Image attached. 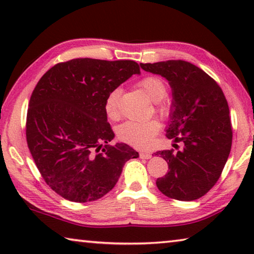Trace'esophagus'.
Instances as JSON below:
<instances>
[{"instance_id": "esophagus-1", "label": "esophagus", "mask_w": 254, "mask_h": 254, "mask_svg": "<svg viewBox=\"0 0 254 254\" xmlns=\"http://www.w3.org/2000/svg\"><path fill=\"white\" fill-rule=\"evenodd\" d=\"M140 157L143 158V159H150L152 157V154L150 152H145V151H141L140 152Z\"/></svg>"}]
</instances>
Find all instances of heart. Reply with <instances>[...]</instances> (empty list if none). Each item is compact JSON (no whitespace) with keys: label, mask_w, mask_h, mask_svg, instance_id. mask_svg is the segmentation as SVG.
Returning a JSON list of instances; mask_svg holds the SVG:
<instances>
[{"label":"heart","mask_w":254,"mask_h":254,"mask_svg":"<svg viewBox=\"0 0 254 254\" xmlns=\"http://www.w3.org/2000/svg\"><path fill=\"white\" fill-rule=\"evenodd\" d=\"M139 86L150 100L156 102L157 113L162 118H168L171 112V104L168 100H165L167 95L165 81L156 76H147L139 81ZM120 95L121 91L119 88L113 89L105 100V113L111 120H117L120 117ZM160 127V122L156 119L144 122L127 121L117 128V134L123 142L136 148H145L151 143Z\"/></svg>","instance_id":"heart-1"}]
</instances>
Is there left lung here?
Returning <instances> with one entry per match:
<instances>
[{"label": "left lung", "mask_w": 254, "mask_h": 254, "mask_svg": "<svg viewBox=\"0 0 254 254\" xmlns=\"http://www.w3.org/2000/svg\"><path fill=\"white\" fill-rule=\"evenodd\" d=\"M140 66L169 81L173 104L166 136L184 143L182 151L156 152L169 168L157 179V187L169 198L198 199L221 177L231 151L233 132L224 93L204 70L184 60Z\"/></svg>", "instance_id": "left-lung-1"}]
</instances>
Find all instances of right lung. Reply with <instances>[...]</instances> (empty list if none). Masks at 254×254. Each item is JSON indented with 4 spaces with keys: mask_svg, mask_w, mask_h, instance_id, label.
<instances>
[{
    "mask_svg": "<svg viewBox=\"0 0 254 254\" xmlns=\"http://www.w3.org/2000/svg\"><path fill=\"white\" fill-rule=\"evenodd\" d=\"M139 72L133 60L77 58L51 67L34 87L28 147L46 184L65 199L101 198L118 183L124 163L139 157L126 143L107 144L114 132L104 109L107 95Z\"/></svg>",
    "mask_w": 254,
    "mask_h": 254,
    "instance_id": "obj_1",
    "label": "right lung"
}]
</instances>
